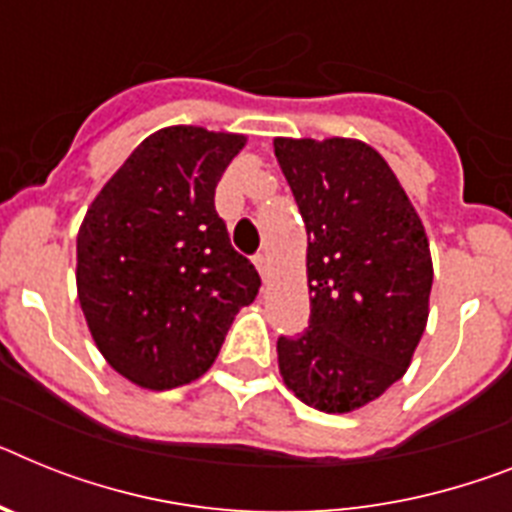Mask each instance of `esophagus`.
I'll use <instances>...</instances> for the list:
<instances>
[{
  "label": "esophagus",
  "mask_w": 512,
  "mask_h": 512,
  "mask_svg": "<svg viewBox=\"0 0 512 512\" xmlns=\"http://www.w3.org/2000/svg\"><path fill=\"white\" fill-rule=\"evenodd\" d=\"M255 268L260 270V276H263V281H265V278H268V270H270V257L265 255V252L255 255Z\"/></svg>",
  "instance_id": "1"
}]
</instances>
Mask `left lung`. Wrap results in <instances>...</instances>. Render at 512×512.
I'll use <instances>...</instances> for the list:
<instances>
[{
  "label": "left lung",
  "instance_id": "8db88e82",
  "mask_svg": "<svg viewBox=\"0 0 512 512\" xmlns=\"http://www.w3.org/2000/svg\"><path fill=\"white\" fill-rule=\"evenodd\" d=\"M307 229L309 328L278 338L286 388L325 414L380 398L409 369L429 317L432 255L388 161L351 137H276Z\"/></svg>",
  "mask_w": 512,
  "mask_h": 512
}]
</instances>
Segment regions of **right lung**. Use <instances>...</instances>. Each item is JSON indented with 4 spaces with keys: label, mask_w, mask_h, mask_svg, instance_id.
<instances>
[{
    "label": "right lung",
    "mask_w": 512,
    "mask_h": 512,
    "mask_svg": "<svg viewBox=\"0 0 512 512\" xmlns=\"http://www.w3.org/2000/svg\"><path fill=\"white\" fill-rule=\"evenodd\" d=\"M247 145L192 124L145 137L103 184L77 231V299L103 359L145 390L216 362L260 276L231 247L216 184Z\"/></svg>",
    "instance_id": "1"
}]
</instances>
